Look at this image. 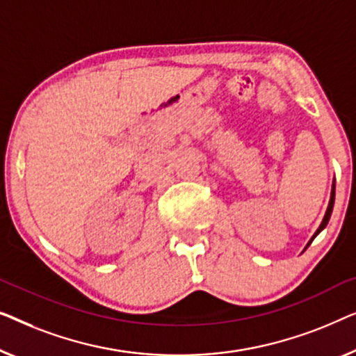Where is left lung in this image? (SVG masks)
<instances>
[{
	"label": "left lung",
	"mask_w": 356,
	"mask_h": 356,
	"mask_svg": "<svg viewBox=\"0 0 356 356\" xmlns=\"http://www.w3.org/2000/svg\"><path fill=\"white\" fill-rule=\"evenodd\" d=\"M334 200H335V184H332V192H330V200H329V207H327V211H326V214H324V219H323V222H321V226L318 227V230L316 232H314V235L312 237V240H309L308 242V245L313 242L314 240V237H316V235L321 232V230L327 226V222H329V219H330V214H332V208H334Z\"/></svg>",
	"instance_id": "8db88e82"
}]
</instances>
